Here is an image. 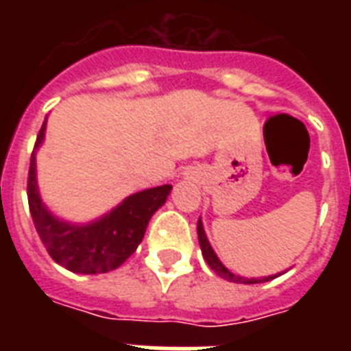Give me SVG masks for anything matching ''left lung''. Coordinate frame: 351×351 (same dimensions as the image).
I'll return each instance as SVG.
<instances>
[{"instance_id":"left-lung-1","label":"left lung","mask_w":351,"mask_h":351,"mask_svg":"<svg viewBox=\"0 0 351 351\" xmlns=\"http://www.w3.org/2000/svg\"><path fill=\"white\" fill-rule=\"evenodd\" d=\"M197 231H198V242H200V250H202L204 258H206V262L209 264V267H211L217 275L226 278V280H231V282H239V284H258V282H267V280H271V278L277 277V275H273V277H262V278H244V277H239V275H234V273H231L230 269H228V267L219 261V256H217V253H215L211 244H209L208 237H206V231H204L202 220L200 219H198Z\"/></svg>"}]
</instances>
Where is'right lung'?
I'll return each instance as SVG.
<instances>
[{"label":"right lung","mask_w":351,"mask_h":351,"mask_svg":"<svg viewBox=\"0 0 351 351\" xmlns=\"http://www.w3.org/2000/svg\"><path fill=\"white\" fill-rule=\"evenodd\" d=\"M45 121L36 138L34 151L30 156L27 197L34 228L52 261L69 271L96 275L121 266L136 251L154 211L164 206L171 186L151 187L127 197L111 213L104 215L96 222L76 226L56 219L41 202L36 182V149L45 136Z\"/></svg>","instance_id":"add662e5"}]
</instances>
